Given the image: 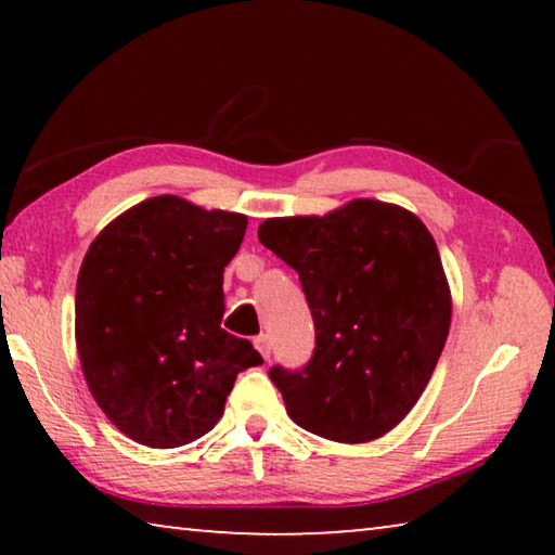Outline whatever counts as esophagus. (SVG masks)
Wrapping results in <instances>:
<instances>
[{
    "label": "esophagus",
    "instance_id": "esophagus-1",
    "mask_svg": "<svg viewBox=\"0 0 555 555\" xmlns=\"http://www.w3.org/2000/svg\"><path fill=\"white\" fill-rule=\"evenodd\" d=\"M255 347L261 352V357H264V360H269V354H271V340H269V335H264V333L257 335V337H255Z\"/></svg>",
    "mask_w": 555,
    "mask_h": 555
}]
</instances>
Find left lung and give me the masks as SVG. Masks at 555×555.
I'll list each match as a JSON object with an SVG mask.
<instances>
[{
    "mask_svg": "<svg viewBox=\"0 0 555 555\" xmlns=\"http://www.w3.org/2000/svg\"><path fill=\"white\" fill-rule=\"evenodd\" d=\"M259 242L298 271L315 323L311 362L269 370L288 416L337 443L389 434L424 393L450 331L448 279L426 224L357 198L323 218H269Z\"/></svg>",
    "mask_w": 555,
    "mask_h": 555,
    "instance_id": "8db88e82",
    "label": "left lung"
}]
</instances>
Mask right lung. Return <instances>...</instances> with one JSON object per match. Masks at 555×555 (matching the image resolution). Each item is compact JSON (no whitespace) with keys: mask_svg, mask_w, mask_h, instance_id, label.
I'll list each match as a JSON object with an SVG mask.
<instances>
[{"mask_svg":"<svg viewBox=\"0 0 555 555\" xmlns=\"http://www.w3.org/2000/svg\"><path fill=\"white\" fill-rule=\"evenodd\" d=\"M247 218L156 195L90 244L75 288V343L98 406L149 448L218 424L237 374L264 360L222 331V274Z\"/></svg>","mask_w":555,"mask_h":555,"instance_id":"right-lung-1","label":"right lung"}]
</instances>
